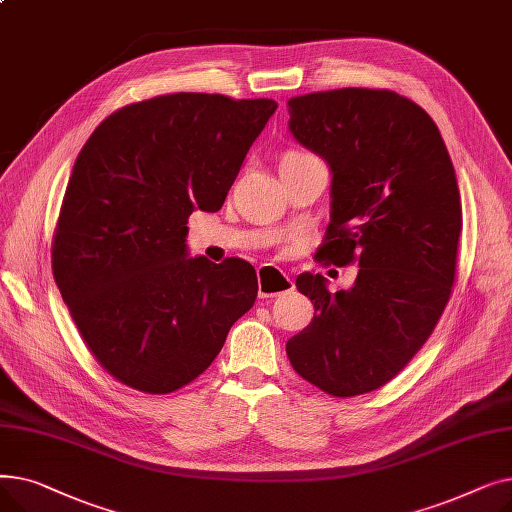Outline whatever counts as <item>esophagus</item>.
I'll return each mask as SVG.
<instances>
[{
    "mask_svg": "<svg viewBox=\"0 0 512 512\" xmlns=\"http://www.w3.org/2000/svg\"><path fill=\"white\" fill-rule=\"evenodd\" d=\"M257 286L261 299H276L282 294H288L294 290V282L274 265H259L257 270Z\"/></svg>",
    "mask_w": 512,
    "mask_h": 512,
    "instance_id": "obj_1",
    "label": "esophagus"
}]
</instances>
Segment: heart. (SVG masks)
Here are the masks:
<instances>
[{
    "label": "heart",
    "mask_w": 512,
    "mask_h": 512,
    "mask_svg": "<svg viewBox=\"0 0 512 512\" xmlns=\"http://www.w3.org/2000/svg\"><path fill=\"white\" fill-rule=\"evenodd\" d=\"M290 155H307V153H301V151H290V153H286L284 157H290Z\"/></svg>",
    "instance_id": "obj_1"
}]
</instances>
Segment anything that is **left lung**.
<instances>
[{"label":"left lung","instance_id":"obj_1","mask_svg":"<svg viewBox=\"0 0 512 512\" xmlns=\"http://www.w3.org/2000/svg\"><path fill=\"white\" fill-rule=\"evenodd\" d=\"M292 137L328 161L332 213L315 261L359 263L348 290L301 274L311 324L286 342L303 380L346 398L388 384L432 336L456 280L459 184L436 122L388 89L288 99Z\"/></svg>","mask_w":512,"mask_h":512}]
</instances>
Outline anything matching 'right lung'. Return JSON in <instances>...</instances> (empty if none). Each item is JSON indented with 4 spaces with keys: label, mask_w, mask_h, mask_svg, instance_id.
I'll return each instance as SVG.
<instances>
[{
    "label": "right lung",
    "mask_w": 512,
    "mask_h": 512,
    "mask_svg": "<svg viewBox=\"0 0 512 512\" xmlns=\"http://www.w3.org/2000/svg\"><path fill=\"white\" fill-rule=\"evenodd\" d=\"M274 99L172 93L128 103L80 149L53 230L51 270L95 361L170 394L197 380L257 299L245 259L186 257L197 207L222 209Z\"/></svg>",
    "instance_id": "add662e5"
}]
</instances>
